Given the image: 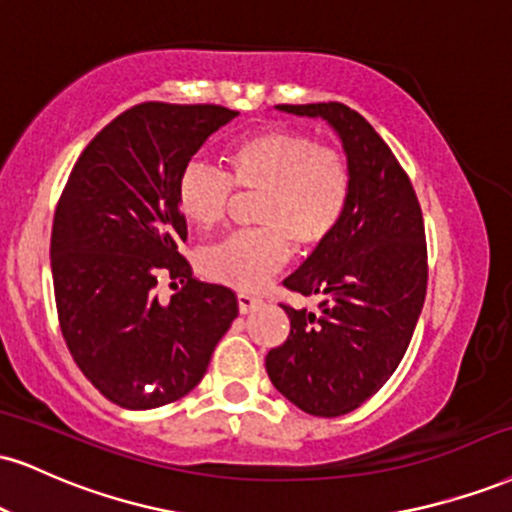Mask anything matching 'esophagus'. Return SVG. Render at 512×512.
<instances>
[{
  "mask_svg": "<svg viewBox=\"0 0 512 512\" xmlns=\"http://www.w3.org/2000/svg\"><path fill=\"white\" fill-rule=\"evenodd\" d=\"M262 305L260 298H255V295L250 293H238V312L240 315H248V312L257 310V307Z\"/></svg>",
  "mask_w": 512,
  "mask_h": 512,
  "instance_id": "1",
  "label": "esophagus"
}]
</instances>
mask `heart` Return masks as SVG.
<instances>
[{
	"label": "heart",
	"mask_w": 512,
	"mask_h": 512,
	"mask_svg": "<svg viewBox=\"0 0 512 512\" xmlns=\"http://www.w3.org/2000/svg\"><path fill=\"white\" fill-rule=\"evenodd\" d=\"M229 176L202 164L183 169L176 200L183 217L197 229H214L229 214L233 186L260 193L255 224L200 255L209 279L257 291L295 252L322 248L341 224L350 195L346 157L334 147L317 145L293 128H267L238 140L226 152Z\"/></svg>",
	"instance_id": "obj_1"
}]
</instances>
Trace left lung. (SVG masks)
<instances>
[{"label": "left lung", "instance_id": "left-lung-1", "mask_svg": "<svg viewBox=\"0 0 512 512\" xmlns=\"http://www.w3.org/2000/svg\"><path fill=\"white\" fill-rule=\"evenodd\" d=\"M276 109L334 128L350 195L331 238L283 281L295 293L317 295L319 307L283 305L291 334L264 365L276 391L300 410L338 417L372 398L410 346L427 295L422 209L389 145L355 109L341 102Z\"/></svg>", "mask_w": 512, "mask_h": 512}]
</instances>
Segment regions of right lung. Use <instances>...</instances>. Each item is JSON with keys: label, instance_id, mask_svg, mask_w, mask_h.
<instances>
[{"label": "right lung", "instance_id": "add662e5", "mask_svg": "<svg viewBox=\"0 0 512 512\" xmlns=\"http://www.w3.org/2000/svg\"><path fill=\"white\" fill-rule=\"evenodd\" d=\"M236 116L138 104L92 138L61 193L49 248L61 334L90 384L126 410L193 391L238 317L233 291L195 281L178 252L188 229L176 200L190 159ZM159 280L182 286L169 304Z\"/></svg>", "mask_w": 512, "mask_h": 512}]
</instances>
